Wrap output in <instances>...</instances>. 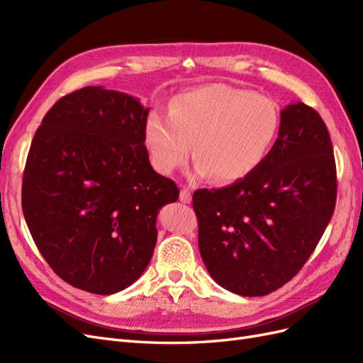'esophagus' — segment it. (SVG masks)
<instances>
[{
	"label": "esophagus",
	"instance_id": "1",
	"mask_svg": "<svg viewBox=\"0 0 363 363\" xmlns=\"http://www.w3.org/2000/svg\"><path fill=\"white\" fill-rule=\"evenodd\" d=\"M191 200H192L191 191H189L188 188H183V189L180 191V201L186 204V203H191Z\"/></svg>",
	"mask_w": 363,
	"mask_h": 363
}]
</instances>
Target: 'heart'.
I'll list each match as a JSON object with an SVG mask.
<instances>
[{
  "label": "heart",
  "instance_id": "obj_1",
  "mask_svg": "<svg viewBox=\"0 0 363 363\" xmlns=\"http://www.w3.org/2000/svg\"><path fill=\"white\" fill-rule=\"evenodd\" d=\"M279 108L271 98L224 83L175 95L168 116L151 113L144 144L157 172L168 175L188 162L195 174L233 183L255 172L276 140Z\"/></svg>",
  "mask_w": 363,
  "mask_h": 363
}]
</instances>
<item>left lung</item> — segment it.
Masks as SVG:
<instances>
[{"mask_svg":"<svg viewBox=\"0 0 363 363\" xmlns=\"http://www.w3.org/2000/svg\"><path fill=\"white\" fill-rule=\"evenodd\" d=\"M336 164L323 118L304 103L280 112L276 144L248 177L199 189V247L212 279L244 295L271 294L296 276L336 204Z\"/></svg>","mask_w":363,"mask_h":363,"instance_id":"8db88e82","label":"left lung"}]
</instances>
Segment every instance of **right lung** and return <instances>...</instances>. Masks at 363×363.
Here are the masks:
<instances>
[{
	"label": "right lung",
	"mask_w": 363,
	"mask_h": 363,
	"mask_svg": "<svg viewBox=\"0 0 363 363\" xmlns=\"http://www.w3.org/2000/svg\"><path fill=\"white\" fill-rule=\"evenodd\" d=\"M150 108L124 92L86 86L43 116L27 156L23 212L33 240L71 286L111 295L145 271L160 208L175 183L151 168Z\"/></svg>",
	"instance_id": "1"
}]
</instances>
